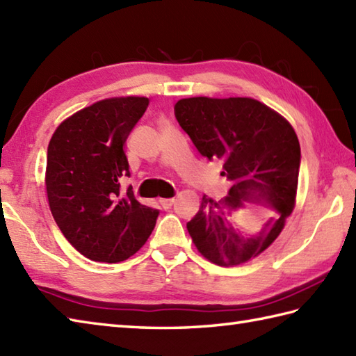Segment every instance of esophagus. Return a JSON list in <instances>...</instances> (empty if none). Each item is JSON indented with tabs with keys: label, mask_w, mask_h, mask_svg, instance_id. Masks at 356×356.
<instances>
[{
	"label": "esophagus",
	"mask_w": 356,
	"mask_h": 356,
	"mask_svg": "<svg viewBox=\"0 0 356 356\" xmlns=\"http://www.w3.org/2000/svg\"><path fill=\"white\" fill-rule=\"evenodd\" d=\"M159 204L162 205L163 208H170L174 204V199L168 197V199H159Z\"/></svg>",
	"instance_id": "obj_1"
}]
</instances>
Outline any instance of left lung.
Listing matches in <instances>:
<instances>
[{
    "label": "left lung",
    "instance_id": "left-lung-1",
    "mask_svg": "<svg viewBox=\"0 0 356 356\" xmlns=\"http://www.w3.org/2000/svg\"><path fill=\"white\" fill-rule=\"evenodd\" d=\"M174 114L199 152L222 160L232 188L228 196L202 197L186 228L197 252L220 267H234L259 256L276 241L296 205L301 146L293 127L275 109L250 97H190ZM243 200L259 201L277 214L256 236L229 222Z\"/></svg>",
    "mask_w": 356,
    "mask_h": 356
}]
</instances>
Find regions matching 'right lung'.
Instances as JSON below:
<instances>
[{"label":"right lung","mask_w":356,"mask_h":356,"mask_svg":"<svg viewBox=\"0 0 356 356\" xmlns=\"http://www.w3.org/2000/svg\"><path fill=\"white\" fill-rule=\"evenodd\" d=\"M146 97L95 102L63 120L47 146L46 193L61 233L85 257L122 262L143 247L157 210L142 205L120 177L129 176L123 146L148 108Z\"/></svg>","instance_id":"right-lung-1"}]
</instances>
